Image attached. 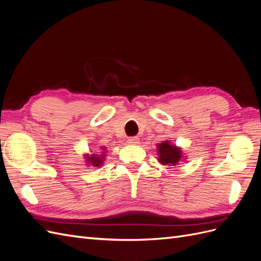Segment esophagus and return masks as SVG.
<instances>
[{"label":"esophagus","instance_id":"obj_1","mask_svg":"<svg viewBox=\"0 0 261 261\" xmlns=\"http://www.w3.org/2000/svg\"><path fill=\"white\" fill-rule=\"evenodd\" d=\"M138 143H139V138L136 136H133V137L128 138V144H130V145H137Z\"/></svg>","mask_w":261,"mask_h":261}]
</instances>
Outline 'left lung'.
Masks as SVG:
<instances>
[{"mask_svg":"<svg viewBox=\"0 0 261 261\" xmlns=\"http://www.w3.org/2000/svg\"><path fill=\"white\" fill-rule=\"evenodd\" d=\"M158 153H159V161L163 165H175L181 158L180 149L171 145L168 141L158 146Z\"/></svg>","mask_w":261,"mask_h":261,"instance_id":"left-lung-1","label":"left lung"}]
</instances>
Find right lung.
<instances>
[{
    "label": "right lung",
    "mask_w": 261,
    "mask_h": 261,
    "mask_svg": "<svg viewBox=\"0 0 261 261\" xmlns=\"http://www.w3.org/2000/svg\"><path fill=\"white\" fill-rule=\"evenodd\" d=\"M88 161H90L93 164V167H97V165H100L102 163V160H100V156L88 158Z\"/></svg>",
    "instance_id": "add662e5"
}]
</instances>
